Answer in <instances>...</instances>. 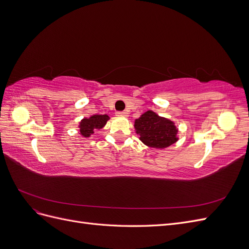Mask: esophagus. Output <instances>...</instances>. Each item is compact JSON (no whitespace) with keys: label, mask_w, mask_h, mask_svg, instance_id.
<instances>
[{"label":"esophagus","mask_w":249,"mask_h":249,"mask_svg":"<svg viewBox=\"0 0 249 249\" xmlns=\"http://www.w3.org/2000/svg\"><path fill=\"white\" fill-rule=\"evenodd\" d=\"M116 115L117 116H124V117H127V112H125V111H118V112H116Z\"/></svg>","instance_id":"obj_1"}]
</instances>
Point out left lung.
Instances as JSON below:
<instances>
[{"label":"left lung","mask_w":249,"mask_h":249,"mask_svg":"<svg viewBox=\"0 0 249 249\" xmlns=\"http://www.w3.org/2000/svg\"><path fill=\"white\" fill-rule=\"evenodd\" d=\"M135 130L145 145L154 148H165L176 143L178 129L170 119L159 116L152 110L135 119Z\"/></svg>","instance_id":"obj_1"}]
</instances>
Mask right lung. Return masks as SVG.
Masks as SVG:
<instances>
[{"instance_id":"obj_1","label":"right lung","mask_w":249,"mask_h":249,"mask_svg":"<svg viewBox=\"0 0 249 249\" xmlns=\"http://www.w3.org/2000/svg\"><path fill=\"white\" fill-rule=\"evenodd\" d=\"M110 117L107 114H95L91 115L89 118H84L81 120L79 124L80 127V134L83 137L88 138L90 135L93 134L94 129H102L107 124Z\"/></svg>"}]
</instances>
